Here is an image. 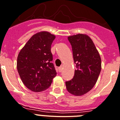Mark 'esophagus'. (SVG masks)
I'll use <instances>...</instances> for the list:
<instances>
[{
    "mask_svg": "<svg viewBox=\"0 0 120 120\" xmlns=\"http://www.w3.org/2000/svg\"><path fill=\"white\" fill-rule=\"evenodd\" d=\"M62 66H61V67H59V68H58V71H59V72H61V71H62Z\"/></svg>",
    "mask_w": 120,
    "mask_h": 120,
    "instance_id": "obj_1",
    "label": "esophagus"
}]
</instances>
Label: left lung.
<instances>
[{"mask_svg": "<svg viewBox=\"0 0 120 120\" xmlns=\"http://www.w3.org/2000/svg\"><path fill=\"white\" fill-rule=\"evenodd\" d=\"M73 52L76 70L73 79L66 82L68 92L82 96L96 83L101 71V59L93 41L88 35L77 34L68 37Z\"/></svg>", "mask_w": 120, "mask_h": 120, "instance_id": "left-lung-1", "label": "left lung"}]
</instances>
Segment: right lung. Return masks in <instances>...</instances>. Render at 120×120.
Masks as SVG:
<instances>
[{
    "instance_id": "obj_1",
    "label": "right lung",
    "mask_w": 120,
    "mask_h": 120,
    "mask_svg": "<svg viewBox=\"0 0 120 120\" xmlns=\"http://www.w3.org/2000/svg\"><path fill=\"white\" fill-rule=\"evenodd\" d=\"M54 38L55 36L48 32H38L28 40L18 56L19 75L24 85L32 91L48 88L56 77L51 52Z\"/></svg>"
}]
</instances>
